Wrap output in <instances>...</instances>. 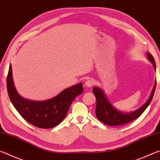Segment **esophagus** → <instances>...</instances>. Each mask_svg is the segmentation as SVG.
I'll list each match as a JSON object with an SVG mask.
<instances>
[{
  "mask_svg": "<svg viewBox=\"0 0 160 160\" xmlns=\"http://www.w3.org/2000/svg\"><path fill=\"white\" fill-rule=\"evenodd\" d=\"M94 82L92 80H86V82H85V86L87 87V88H91L92 86L93 85Z\"/></svg>",
  "mask_w": 160,
  "mask_h": 160,
  "instance_id": "1",
  "label": "esophagus"
}]
</instances>
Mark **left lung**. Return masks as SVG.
Wrapping results in <instances>:
<instances>
[{
	"label": "left lung",
	"instance_id": "obj_1",
	"mask_svg": "<svg viewBox=\"0 0 160 160\" xmlns=\"http://www.w3.org/2000/svg\"><path fill=\"white\" fill-rule=\"evenodd\" d=\"M147 56L149 61L152 63L154 68L156 69V64L153 56L150 53H147ZM156 84L157 82L155 81L153 89L148 101L138 109L129 113L121 112V111H118V109H115L111 104L109 100L107 99L103 90L99 88L98 87H94L92 91L97 99V106L95 109L97 118L100 121H102L103 123L108 126H121L131 122L135 119L138 118L143 112L147 109L148 105L150 104L152 99L153 98L154 93H155Z\"/></svg>",
	"mask_w": 160,
	"mask_h": 160
}]
</instances>
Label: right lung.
<instances>
[{"label": "right lung", "instance_id": "1", "mask_svg": "<svg viewBox=\"0 0 160 160\" xmlns=\"http://www.w3.org/2000/svg\"><path fill=\"white\" fill-rule=\"evenodd\" d=\"M7 90L13 106L25 120L40 128H51L58 125L66 117L70 104L83 92L82 83L70 87L58 95L45 101L23 98L16 90L10 65L7 76Z\"/></svg>", "mask_w": 160, "mask_h": 160}]
</instances>
